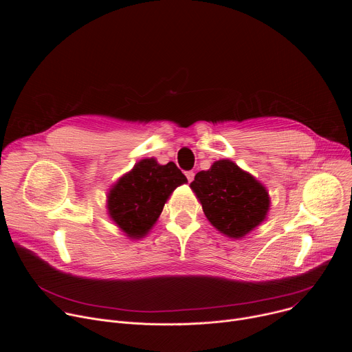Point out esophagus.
<instances>
[{"label":"esophagus","mask_w":352,"mask_h":352,"mask_svg":"<svg viewBox=\"0 0 352 352\" xmlns=\"http://www.w3.org/2000/svg\"><path fill=\"white\" fill-rule=\"evenodd\" d=\"M185 175H186V179H188L189 182H192L193 178H195V173H193V171H186Z\"/></svg>","instance_id":"1"}]
</instances>
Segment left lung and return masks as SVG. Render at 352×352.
<instances>
[{"label":"left lung","mask_w":352,"mask_h":352,"mask_svg":"<svg viewBox=\"0 0 352 352\" xmlns=\"http://www.w3.org/2000/svg\"><path fill=\"white\" fill-rule=\"evenodd\" d=\"M189 186L210 224L228 238H243L267 217L266 186L228 159L197 173Z\"/></svg>","instance_id":"left-lung-1"}]
</instances>
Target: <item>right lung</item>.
<instances>
[{
  "label": "right lung",
  "mask_w": 352,
  "mask_h": 352,
  "mask_svg": "<svg viewBox=\"0 0 352 352\" xmlns=\"http://www.w3.org/2000/svg\"><path fill=\"white\" fill-rule=\"evenodd\" d=\"M186 182L173 162L162 166L153 157L143 159L110 188L109 216L128 238L140 239L153 228L175 188Z\"/></svg>",
  "instance_id": "right-lung-1"
}]
</instances>
